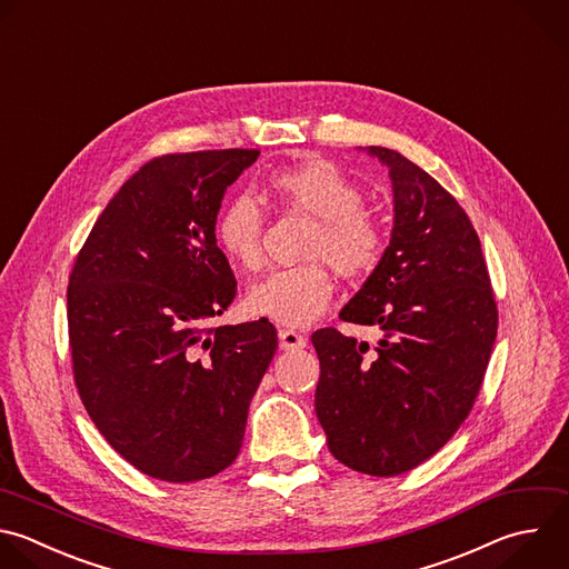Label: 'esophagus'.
I'll use <instances>...</instances> for the list:
<instances>
[{
	"label": "esophagus",
	"instance_id": "1",
	"mask_svg": "<svg viewBox=\"0 0 569 569\" xmlns=\"http://www.w3.org/2000/svg\"><path fill=\"white\" fill-rule=\"evenodd\" d=\"M280 349L284 351H293V349H302L307 345V338L298 331H291V329H280Z\"/></svg>",
	"mask_w": 569,
	"mask_h": 569
}]
</instances>
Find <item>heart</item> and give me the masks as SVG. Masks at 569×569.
<instances>
[{
    "mask_svg": "<svg viewBox=\"0 0 569 569\" xmlns=\"http://www.w3.org/2000/svg\"><path fill=\"white\" fill-rule=\"evenodd\" d=\"M271 191L291 209L316 218L307 258L327 262L345 278L369 273L382 256L385 233L376 216L362 209V191L336 164L309 160L276 171ZM264 216L249 196L231 198L216 218V242L222 253L247 269L262 262ZM333 282L325 264L276 269L247 291L244 307L258 318L284 327H307L329 307Z\"/></svg>",
    "mask_w": 569,
    "mask_h": 569,
    "instance_id": "heart-1",
    "label": "heart"
}]
</instances>
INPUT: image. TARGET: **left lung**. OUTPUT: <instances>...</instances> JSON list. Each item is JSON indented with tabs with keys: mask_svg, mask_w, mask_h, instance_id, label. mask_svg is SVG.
Instances as JSON below:
<instances>
[{
	"mask_svg": "<svg viewBox=\"0 0 569 569\" xmlns=\"http://www.w3.org/2000/svg\"><path fill=\"white\" fill-rule=\"evenodd\" d=\"M391 178L393 229L345 322L382 331L373 349L318 329L316 413L329 451L371 476L433 456L473 407L498 329L480 240L456 198L405 156L367 147Z\"/></svg>",
	"mask_w": 569,
	"mask_h": 569,
	"instance_id": "left-lung-1",
	"label": "left lung"
}]
</instances>
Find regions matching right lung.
<instances>
[{"label": "right lung", "instance_id": "obj_1", "mask_svg": "<svg viewBox=\"0 0 569 569\" xmlns=\"http://www.w3.org/2000/svg\"><path fill=\"white\" fill-rule=\"evenodd\" d=\"M258 156L224 149L147 162L107 204L69 278L80 398L124 460L167 482L211 478L236 460L278 349L267 318L207 327L236 298L216 218Z\"/></svg>", "mask_w": 569, "mask_h": 569}]
</instances>
